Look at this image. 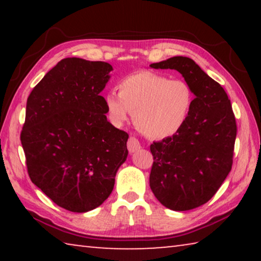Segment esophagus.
Masks as SVG:
<instances>
[{
    "mask_svg": "<svg viewBox=\"0 0 261 261\" xmlns=\"http://www.w3.org/2000/svg\"><path fill=\"white\" fill-rule=\"evenodd\" d=\"M126 146L131 153H134L136 151H138V149L141 147V145H140V141L137 139L136 137H130L129 140H127Z\"/></svg>",
    "mask_w": 261,
    "mask_h": 261,
    "instance_id": "1",
    "label": "esophagus"
}]
</instances>
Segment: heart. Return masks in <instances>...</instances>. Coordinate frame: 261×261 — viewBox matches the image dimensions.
Returning a JSON list of instances; mask_svg holds the SVG:
<instances>
[{
  "instance_id": "heart-1",
  "label": "heart",
  "mask_w": 261,
  "mask_h": 261,
  "mask_svg": "<svg viewBox=\"0 0 261 261\" xmlns=\"http://www.w3.org/2000/svg\"><path fill=\"white\" fill-rule=\"evenodd\" d=\"M116 91L105 95L108 116L122 124L134 114L136 126L151 138L173 136L187 122L193 105V92L182 79L140 70L123 77Z\"/></svg>"
}]
</instances>
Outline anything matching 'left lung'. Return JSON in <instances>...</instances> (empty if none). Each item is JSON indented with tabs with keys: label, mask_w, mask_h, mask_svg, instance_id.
<instances>
[{
	"label": "left lung",
	"mask_w": 261,
	"mask_h": 261,
	"mask_svg": "<svg viewBox=\"0 0 261 261\" xmlns=\"http://www.w3.org/2000/svg\"><path fill=\"white\" fill-rule=\"evenodd\" d=\"M149 67L177 70L194 94L184 125L151 145L149 187L167 208H196L218 192L231 170L237 125L230 100L189 57L174 56Z\"/></svg>",
	"instance_id": "left-lung-1"
}]
</instances>
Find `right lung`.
I'll use <instances>...</instances> for the list:
<instances>
[{
    "instance_id": "1",
    "label": "right lung",
    "mask_w": 261,
    "mask_h": 261,
    "mask_svg": "<svg viewBox=\"0 0 261 261\" xmlns=\"http://www.w3.org/2000/svg\"><path fill=\"white\" fill-rule=\"evenodd\" d=\"M113 67L68 57L31 92L20 134L28 173L62 208L84 213L112 193L129 135L107 121L100 95Z\"/></svg>"
}]
</instances>
